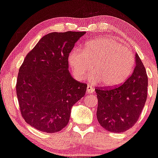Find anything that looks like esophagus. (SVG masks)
I'll use <instances>...</instances> for the list:
<instances>
[{
    "label": "esophagus",
    "mask_w": 158,
    "mask_h": 158,
    "mask_svg": "<svg viewBox=\"0 0 158 158\" xmlns=\"http://www.w3.org/2000/svg\"><path fill=\"white\" fill-rule=\"evenodd\" d=\"M94 92V89L93 88V87L91 85H87V93L88 94H92Z\"/></svg>",
    "instance_id": "34e87169"
}]
</instances>
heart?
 I'll list each match as a JSON object with an SVG mask.
<instances>
[{"label": "heart", "mask_w": 158, "mask_h": 158, "mask_svg": "<svg viewBox=\"0 0 158 158\" xmlns=\"http://www.w3.org/2000/svg\"><path fill=\"white\" fill-rule=\"evenodd\" d=\"M85 52L73 48L68 55V62L79 80L86 78L94 66L90 77L93 83L102 82L104 87L121 84L131 75L135 67V56L130 48L112 37L96 39L87 43Z\"/></svg>", "instance_id": "b5f03b06"}]
</instances>
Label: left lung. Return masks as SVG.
<instances>
[{
	"mask_svg": "<svg viewBox=\"0 0 158 158\" xmlns=\"http://www.w3.org/2000/svg\"><path fill=\"white\" fill-rule=\"evenodd\" d=\"M148 77L143 62L135 55V68L124 83L114 87H97L96 115L104 130L123 132L138 121L147 98Z\"/></svg>",
	"mask_w": 158,
	"mask_h": 158,
	"instance_id": "obj_1",
	"label": "left lung"
}]
</instances>
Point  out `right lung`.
I'll return each instance as SVG.
<instances>
[{
    "label": "right lung",
    "instance_id": "add662e5",
    "mask_svg": "<svg viewBox=\"0 0 158 158\" xmlns=\"http://www.w3.org/2000/svg\"><path fill=\"white\" fill-rule=\"evenodd\" d=\"M85 31L52 32L26 55L19 69L16 93L26 123L41 132L54 133L67 126L73 104L87 85L68 71V55Z\"/></svg>",
    "mask_w": 158,
    "mask_h": 158
}]
</instances>
